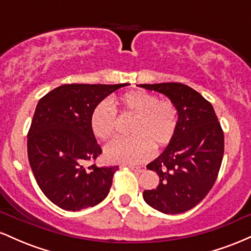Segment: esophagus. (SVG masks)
I'll list each match as a JSON object with an SVG mask.
<instances>
[{"mask_svg":"<svg viewBox=\"0 0 251 251\" xmlns=\"http://www.w3.org/2000/svg\"><path fill=\"white\" fill-rule=\"evenodd\" d=\"M128 168L131 170H133V171H137V172H143L144 169L143 166H135V165H128Z\"/></svg>","mask_w":251,"mask_h":251,"instance_id":"34e87169","label":"esophagus"}]
</instances>
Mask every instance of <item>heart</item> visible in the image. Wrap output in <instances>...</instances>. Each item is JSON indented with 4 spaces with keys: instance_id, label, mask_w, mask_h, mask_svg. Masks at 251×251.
<instances>
[{
    "instance_id": "heart-1",
    "label": "heart",
    "mask_w": 251,
    "mask_h": 251,
    "mask_svg": "<svg viewBox=\"0 0 251 251\" xmlns=\"http://www.w3.org/2000/svg\"><path fill=\"white\" fill-rule=\"evenodd\" d=\"M126 114L135 117L131 138H120L105 146L109 163L138 164L153 155V146L165 148L177 134L179 116L176 105L144 89L123 94L117 100ZM117 127V112L106 100L98 102L89 116V128L98 139L112 137Z\"/></svg>"
}]
</instances>
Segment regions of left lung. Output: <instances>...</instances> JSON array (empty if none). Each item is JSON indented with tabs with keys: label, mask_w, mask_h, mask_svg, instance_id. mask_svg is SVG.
Listing matches in <instances>:
<instances>
[{
	"label": "left lung",
	"mask_w": 251,
	"mask_h": 251,
	"mask_svg": "<svg viewBox=\"0 0 251 251\" xmlns=\"http://www.w3.org/2000/svg\"><path fill=\"white\" fill-rule=\"evenodd\" d=\"M175 103L179 124L175 139L146 168L159 176L157 189L145 190L150 206L164 214L195 208L214 186L224 154V133L215 109L205 98L179 82L144 83Z\"/></svg>",
	"instance_id": "8db88e82"
}]
</instances>
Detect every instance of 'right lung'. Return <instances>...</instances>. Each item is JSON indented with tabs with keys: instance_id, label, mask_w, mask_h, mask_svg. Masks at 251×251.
<instances>
[{
	"instance_id": "1",
	"label": "right lung",
	"mask_w": 251,
	"mask_h": 251,
	"mask_svg": "<svg viewBox=\"0 0 251 251\" xmlns=\"http://www.w3.org/2000/svg\"><path fill=\"white\" fill-rule=\"evenodd\" d=\"M126 85L67 83L37 102L28 131V159L37 185L59 208L79 211L108 195L119 166L86 164L102 153L89 116L98 102Z\"/></svg>"
}]
</instances>
